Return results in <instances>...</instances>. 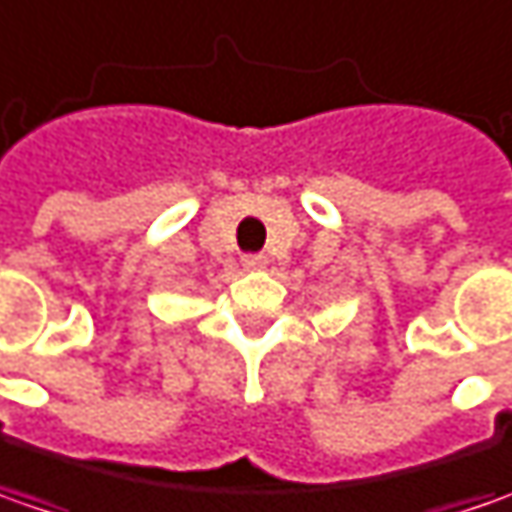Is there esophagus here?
Masks as SVG:
<instances>
[{"label": "esophagus", "instance_id": "34e87169", "mask_svg": "<svg viewBox=\"0 0 512 512\" xmlns=\"http://www.w3.org/2000/svg\"><path fill=\"white\" fill-rule=\"evenodd\" d=\"M266 257L263 255H243V269H249V272H257V269H266Z\"/></svg>", "mask_w": 512, "mask_h": 512}]
</instances>
